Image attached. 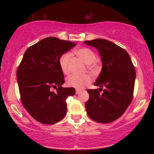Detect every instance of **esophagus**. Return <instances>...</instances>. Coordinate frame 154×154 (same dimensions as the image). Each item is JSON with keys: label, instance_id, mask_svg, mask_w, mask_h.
Returning a JSON list of instances; mask_svg holds the SVG:
<instances>
[{"label": "esophagus", "instance_id": "34e87169", "mask_svg": "<svg viewBox=\"0 0 154 154\" xmlns=\"http://www.w3.org/2000/svg\"><path fill=\"white\" fill-rule=\"evenodd\" d=\"M82 92V90H76V92H75V93H76V94H80Z\"/></svg>", "mask_w": 154, "mask_h": 154}]
</instances>
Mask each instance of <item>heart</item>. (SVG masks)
<instances>
[{"label": "heart", "instance_id": "heart-1", "mask_svg": "<svg viewBox=\"0 0 154 154\" xmlns=\"http://www.w3.org/2000/svg\"><path fill=\"white\" fill-rule=\"evenodd\" d=\"M74 54L88 64L87 68L88 71L92 72L93 75H97L100 72L101 66L99 62L96 59V54L92 49L87 48H79L76 49L74 51ZM70 60H71V55L69 54H64L60 57V66L62 71L65 75H69L71 72L69 66ZM91 82H92V78L89 75H84L82 76L74 75L67 78L66 84L68 86L79 90L89 84Z\"/></svg>", "mask_w": 154, "mask_h": 154}]
</instances>
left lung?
<instances>
[{
    "instance_id": "left-lung-1",
    "label": "left lung",
    "mask_w": 154,
    "mask_h": 154,
    "mask_svg": "<svg viewBox=\"0 0 154 154\" xmlns=\"http://www.w3.org/2000/svg\"><path fill=\"white\" fill-rule=\"evenodd\" d=\"M97 49L103 68L94 85L87 90L89 99L85 109L90 118L99 123H110L122 116L133 97L136 72L128 52L116 44L103 38L85 41ZM102 87H105L102 93Z\"/></svg>"
}]
</instances>
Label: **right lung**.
Segmentation results:
<instances>
[{"mask_svg":"<svg viewBox=\"0 0 154 154\" xmlns=\"http://www.w3.org/2000/svg\"><path fill=\"white\" fill-rule=\"evenodd\" d=\"M71 41L48 37L28 48L17 70L21 101L36 121L56 124L66 113V100L74 96V88H63L64 74L59 59L75 46ZM57 88L56 93L52 88Z\"/></svg>","mask_w":154,"mask_h":154,"instance_id":"obj_1","label":"right lung"}]
</instances>
